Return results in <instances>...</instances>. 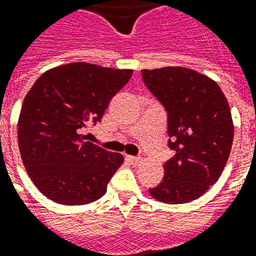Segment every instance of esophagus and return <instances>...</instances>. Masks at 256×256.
Returning a JSON list of instances; mask_svg holds the SVG:
<instances>
[{"instance_id":"34e87169","label":"esophagus","mask_w":256,"mask_h":256,"mask_svg":"<svg viewBox=\"0 0 256 256\" xmlns=\"http://www.w3.org/2000/svg\"><path fill=\"white\" fill-rule=\"evenodd\" d=\"M128 161L132 164V165H140V164L142 162V158H140V157H132V156H128Z\"/></svg>"}]
</instances>
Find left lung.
Masks as SVG:
<instances>
[{"instance_id": "left-lung-1", "label": "left lung", "mask_w": 256, "mask_h": 256, "mask_svg": "<svg viewBox=\"0 0 256 256\" xmlns=\"http://www.w3.org/2000/svg\"><path fill=\"white\" fill-rule=\"evenodd\" d=\"M148 88L168 111L173 158L150 196L166 204L196 200L219 180L234 141L231 110L219 84L185 67L142 70Z\"/></svg>"}]
</instances>
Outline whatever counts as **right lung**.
I'll return each mask as SVG.
<instances>
[{
  "instance_id": "right-lung-1",
  "label": "right lung",
  "mask_w": 256,
  "mask_h": 256,
  "mask_svg": "<svg viewBox=\"0 0 256 256\" xmlns=\"http://www.w3.org/2000/svg\"><path fill=\"white\" fill-rule=\"evenodd\" d=\"M132 70L70 63L42 74L18 116V149L30 180L52 202L84 206L100 198L124 156L86 141L83 128L99 120Z\"/></svg>"
}]
</instances>
